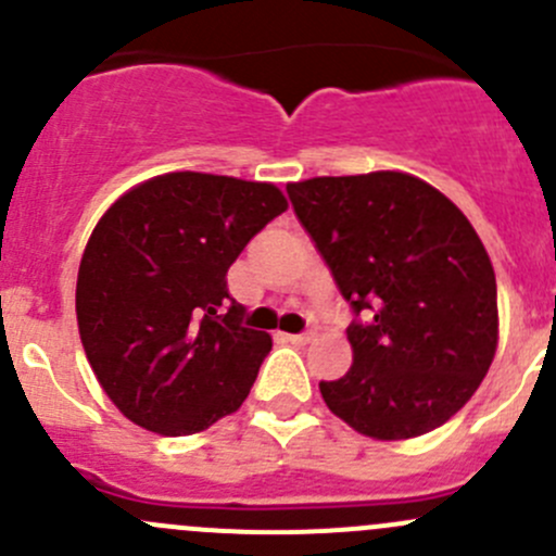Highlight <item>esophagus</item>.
<instances>
[{
	"instance_id": "34e87169",
	"label": "esophagus",
	"mask_w": 556,
	"mask_h": 556,
	"mask_svg": "<svg viewBox=\"0 0 556 556\" xmlns=\"http://www.w3.org/2000/svg\"><path fill=\"white\" fill-rule=\"evenodd\" d=\"M285 339H288L290 344H309V341L314 339V333L312 330H306V333H290V336H285Z\"/></svg>"
}]
</instances>
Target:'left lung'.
<instances>
[{
	"label": "left lung",
	"mask_w": 556,
	"mask_h": 556,
	"mask_svg": "<svg viewBox=\"0 0 556 556\" xmlns=\"http://www.w3.org/2000/svg\"><path fill=\"white\" fill-rule=\"evenodd\" d=\"M288 195L355 312L352 368L319 382L328 408L377 441L441 428L497 350V285L479 233L403 172L314 177Z\"/></svg>",
	"instance_id": "left-lung-1"
}]
</instances>
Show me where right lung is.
<instances>
[{"instance_id": "add662e5", "label": "right lung", "mask_w": 556, "mask_h": 556, "mask_svg": "<svg viewBox=\"0 0 556 556\" xmlns=\"http://www.w3.org/2000/svg\"><path fill=\"white\" fill-rule=\"evenodd\" d=\"M288 210L271 182L172 172L123 193L93 228L77 271V328L123 417L190 435L233 414L271 350L244 328L226 274Z\"/></svg>"}]
</instances>
